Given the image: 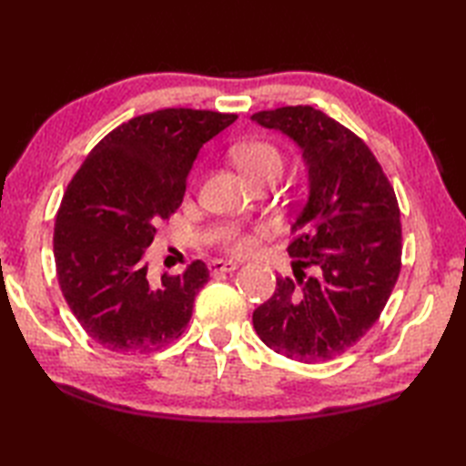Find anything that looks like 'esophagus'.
<instances>
[{"label":"esophagus","instance_id":"esophagus-1","mask_svg":"<svg viewBox=\"0 0 466 466\" xmlns=\"http://www.w3.org/2000/svg\"><path fill=\"white\" fill-rule=\"evenodd\" d=\"M237 267H239V263H235V261H221V259H215V261H211V263H209V271H211L213 275H219V273H231V271H235Z\"/></svg>","mask_w":466,"mask_h":466}]
</instances>
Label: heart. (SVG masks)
Instances as JSON below:
<instances>
[{"label": "heart", "mask_w": 466, "mask_h": 466, "mask_svg": "<svg viewBox=\"0 0 466 466\" xmlns=\"http://www.w3.org/2000/svg\"><path fill=\"white\" fill-rule=\"evenodd\" d=\"M233 159L251 181L263 177L267 173L283 171V155L273 146V143L268 141L241 143V146H237L233 149ZM255 245H257L255 235L233 231L225 239L223 247L233 255H245L253 251Z\"/></svg>", "instance_id": "1"}]
</instances>
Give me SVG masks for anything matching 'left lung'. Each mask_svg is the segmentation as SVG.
<instances>
[{
  "label": "left lung",
  "mask_w": 466,
  "mask_h": 466,
  "mask_svg": "<svg viewBox=\"0 0 466 466\" xmlns=\"http://www.w3.org/2000/svg\"><path fill=\"white\" fill-rule=\"evenodd\" d=\"M303 151L309 198L291 225L293 275L277 277L253 327L275 353L301 363L343 355L377 323L400 273V211L377 157L353 131L311 106L259 111ZM311 266L316 275L307 278Z\"/></svg>",
  "instance_id": "8db88e82"
}]
</instances>
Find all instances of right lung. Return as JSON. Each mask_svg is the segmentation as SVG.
I'll list each match as a JSON object with an SVG mask.
<instances>
[{
  "label": "right lung",
  "mask_w": 466,
  "mask_h": 466,
  "mask_svg": "<svg viewBox=\"0 0 466 466\" xmlns=\"http://www.w3.org/2000/svg\"><path fill=\"white\" fill-rule=\"evenodd\" d=\"M235 113L169 107L107 133L69 181L54 229L57 281L86 333L113 353H153L179 339L209 281L203 261L147 277L146 249L179 209L203 143Z\"/></svg>",
  "instance_id": "obj_1"
}]
</instances>
